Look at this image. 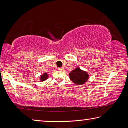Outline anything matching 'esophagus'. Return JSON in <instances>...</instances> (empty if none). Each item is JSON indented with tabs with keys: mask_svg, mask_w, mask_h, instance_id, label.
<instances>
[{
	"mask_svg": "<svg viewBox=\"0 0 128 128\" xmlns=\"http://www.w3.org/2000/svg\"><path fill=\"white\" fill-rule=\"evenodd\" d=\"M62 69H62V68H58V70H62Z\"/></svg>",
	"mask_w": 128,
	"mask_h": 128,
	"instance_id": "34e87169",
	"label": "esophagus"
}]
</instances>
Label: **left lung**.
<instances>
[{"mask_svg": "<svg viewBox=\"0 0 128 128\" xmlns=\"http://www.w3.org/2000/svg\"><path fill=\"white\" fill-rule=\"evenodd\" d=\"M69 77L73 83L81 85L88 81L89 76L85 71L81 70L80 68H76L69 73Z\"/></svg>", "mask_w": 128, "mask_h": 128, "instance_id": "obj_1", "label": "left lung"}]
</instances>
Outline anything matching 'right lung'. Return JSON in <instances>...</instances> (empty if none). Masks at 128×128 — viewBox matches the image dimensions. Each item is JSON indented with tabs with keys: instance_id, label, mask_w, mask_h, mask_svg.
<instances>
[{
	"instance_id": "add662e5",
	"label": "right lung",
	"mask_w": 128,
	"mask_h": 128,
	"mask_svg": "<svg viewBox=\"0 0 128 128\" xmlns=\"http://www.w3.org/2000/svg\"><path fill=\"white\" fill-rule=\"evenodd\" d=\"M48 77V74L47 73H44L42 75L40 76V81H44L46 80Z\"/></svg>"
}]
</instances>
